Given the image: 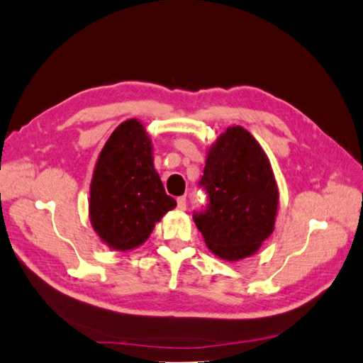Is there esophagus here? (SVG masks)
Masks as SVG:
<instances>
[{"label":"esophagus","mask_w":363,"mask_h":363,"mask_svg":"<svg viewBox=\"0 0 363 363\" xmlns=\"http://www.w3.org/2000/svg\"><path fill=\"white\" fill-rule=\"evenodd\" d=\"M178 208H179V210H185V208H187V196L178 198Z\"/></svg>","instance_id":"obj_1"}]
</instances>
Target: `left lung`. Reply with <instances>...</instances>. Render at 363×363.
<instances>
[{
	"instance_id": "left-lung-1",
	"label": "left lung",
	"mask_w": 363,
	"mask_h": 363,
	"mask_svg": "<svg viewBox=\"0 0 363 363\" xmlns=\"http://www.w3.org/2000/svg\"><path fill=\"white\" fill-rule=\"evenodd\" d=\"M199 187L208 201L193 220L207 247L225 261L255 255L274 230L279 193L270 161L245 128L218 138Z\"/></svg>"
}]
</instances>
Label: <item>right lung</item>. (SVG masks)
I'll return each instance as SVG.
<instances>
[{
    "label": "right lung",
    "instance_id": "1",
    "mask_svg": "<svg viewBox=\"0 0 363 363\" xmlns=\"http://www.w3.org/2000/svg\"><path fill=\"white\" fill-rule=\"evenodd\" d=\"M176 207L153 167L144 125L128 119L101 150L90 185V222L104 242L125 252L144 244L156 222Z\"/></svg>",
    "mask_w": 363,
    "mask_h": 363
}]
</instances>
